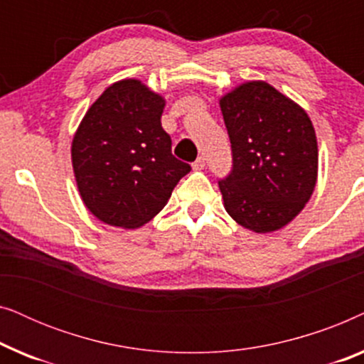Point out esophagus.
<instances>
[{"instance_id": "obj_1", "label": "esophagus", "mask_w": 364, "mask_h": 364, "mask_svg": "<svg viewBox=\"0 0 364 364\" xmlns=\"http://www.w3.org/2000/svg\"><path fill=\"white\" fill-rule=\"evenodd\" d=\"M203 167H205V159H203V157H198L197 161L192 164V168H193V171H202Z\"/></svg>"}]
</instances>
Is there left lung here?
I'll use <instances>...</instances> for the list:
<instances>
[{
    "label": "left lung",
    "instance_id": "obj_1",
    "mask_svg": "<svg viewBox=\"0 0 364 364\" xmlns=\"http://www.w3.org/2000/svg\"><path fill=\"white\" fill-rule=\"evenodd\" d=\"M232 144V172L218 181L225 210L257 233L290 223L310 200L318 177L316 134L308 114L263 81L220 99Z\"/></svg>",
    "mask_w": 364,
    "mask_h": 364
}]
</instances>
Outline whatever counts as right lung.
<instances>
[{"label": "right lung", "instance_id": "1", "mask_svg": "<svg viewBox=\"0 0 364 364\" xmlns=\"http://www.w3.org/2000/svg\"><path fill=\"white\" fill-rule=\"evenodd\" d=\"M162 96L139 79L109 86L87 109L71 157L87 210L112 227L137 228L166 207L191 166L172 156Z\"/></svg>", "mask_w": 364, "mask_h": 364}]
</instances>
